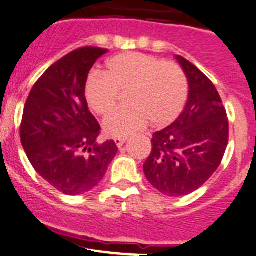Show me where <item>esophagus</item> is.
Listing matches in <instances>:
<instances>
[{
  "label": "esophagus",
  "mask_w": 256,
  "mask_h": 256,
  "mask_svg": "<svg viewBox=\"0 0 256 256\" xmlns=\"http://www.w3.org/2000/svg\"><path fill=\"white\" fill-rule=\"evenodd\" d=\"M114 144H116L117 146H118V148H121V146H122V145L125 144L126 138H114Z\"/></svg>",
  "instance_id": "1"
}]
</instances>
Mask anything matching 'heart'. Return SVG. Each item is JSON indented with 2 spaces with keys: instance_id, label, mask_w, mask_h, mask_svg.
Returning a JSON list of instances; mask_svg holds the SVG:
<instances>
[{
  "instance_id": "b5f03b06",
  "label": "heart",
  "mask_w": 256,
  "mask_h": 256,
  "mask_svg": "<svg viewBox=\"0 0 256 256\" xmlns=\"http://www.w3.org/2000/svg\"><path fill=\"white\" fill-rule=\"evenodd\" d=\"M130 107L116 112L103 124L111 138H126L150 121L153 128L170 125L181 114L188 100L185 72L174 62L150 54L128 52L106 62V75L92 72L85 82L84 96L89 108L108 116L116 108L120 93H126Z\"/></svg>"
}]
</instances>
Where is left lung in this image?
Masks as SVG:
<instances>
[{
	"instance_id": "left-lung-1",
	"label": "left lung",
	"mask_w": 256,
	"mask_h": 256,
	"mask_svg": "<svg viewBox=\"0 0 256 256\" xmlns=\"http://www.w3.org/2000/svg\"><path fill=\"white\" fill-rule=\"evenodd\" d=\"M188 82L185 110L152 138L144 174L167 196H184L217 171L228 144V118L213 82L190 61L176 57Z\"/></svg>"
}]
</instances>
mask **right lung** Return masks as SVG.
<instances>
[{
    "label": "right lung",
    "mask_w": 256,
    "mask_h": 256,
    "mask_svg": "<svg viewBox=\"0 0 256 256\" xmlns=\"http://www.w3.org/2000/svg\"><path fill=\"white\" fill-rule=\"evenodd\" d=\"M107 52L98 47L70 52L46 70L25 102L20 139L28 160L66 195L96 188L118 150L114 140L96 142L100 126L84 96L92 66Z\"/></svg>",
    "instance_id": "right-lung-1"
}]
</instances>
